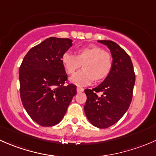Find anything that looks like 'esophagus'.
I'll list each match as a JSON object with an SVG mask.
<instances>
[{
    "mask_svg": "<svg viewBox=\"0 0 156 156\" xmlns=\"http://www.w3.org/2000/svg\"><path fill=\"white\" fill-rule=\"evenodd\" d=\"M84 91V88L81 87H77V92L78 93H81Z\"/></svg>",
    "mask_w": 156,
    "mask_h": 156,
    "instance_id": "esophagus-1",
    "label": "esophagus"
}]
</instances>
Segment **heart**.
I'll use <instances>...</instances> for the list:
<instances>
[{
	"instance_id": "obj_1",
	"label": "heart",
	"mask_w": 156,
	"mask_h": 156,
	"mask_svg": "<svg viewBox=\"0 0 156 156\" xmlns=\"http://www.w3.org/2000/svg\"><path fill=\"white\" fill-rule=\"evenodd\" d=\"M62 63L68 74L75 73L83 66V69L70 78V81L77 86H86L94 79L99 81L107 77L112 68V57L100 47L89 46L78 49L77 55L69 52L62 54Z\"/></svg>"
}]
</instances>
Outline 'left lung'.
I'll list each match as a JSON object with an SVG mask.
<instances>
[{"mask_svg":"<svg viewBox=\"0 0 156 156\" xmlns=\"http://www.w3.org/2000/svg\"><path fill=\"white\" fill-rule=\"evenodd\" d=\"M106 45L113 59L112 68L97 87L85 89L87 101L84 112L89 122L98 128L112 126L125 114L130 106L135 84V74L130 57L112 41H98ZM103 94L98 96L97 92Z\"/></svg>","mask_w":156,"mask_h":156,"instance_id":"left-lung-1","label":"left lung"}]
</instances>
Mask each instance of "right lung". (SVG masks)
Returning <instances> with one entry per match:
<instances>
[{"instance_id":"right-lung-1","label":"right lung","mask_w":156,"mask_h":156,"mask_svg":"<svg viewBox=\"0 0 156 156\" xmlns=\"http://www.w3.org/2000/svg\"><path fill=\"white\" fill-rule=\"evenodd\" d=\"M72 45L69 38L49 37L30 49L20 67L22 103L41 126L57 125L77 93L75 84L65 85L67 74L61 60Z\"/></svg>"}]
</instances>
